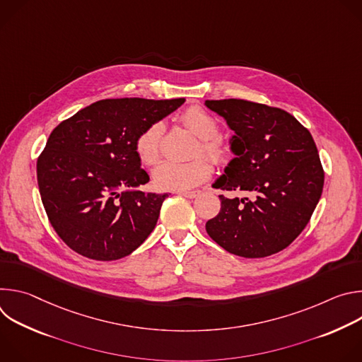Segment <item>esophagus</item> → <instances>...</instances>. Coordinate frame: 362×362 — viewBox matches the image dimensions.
<instances>
[{
	"instance_id": "obj_1",
	"label": "esophagus",
	"mask_w": 362,
	"mask_h": 362,
	"mask_svg": "<svg viewBox=\"0 0 362 362\" xmlns=\"http://www.w3.org/2000/svg\"><path fill=\"white\" fill-rule=\"evenodd\" d=\"M179 194L185 196L187 199H193V197H196L199 194V192L197 190H193V192H179Z\"/></svg>"
}]
</instances>
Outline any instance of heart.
Listing matches in <instances>:
<instances>
[{
  "label": "heart",
  "mask_w": 362,
  "mask_h": 362,
  "mask_svg": "<svg viewBox=\"0 0 362 362\" xmlns=\"http://www.w3.org/2000/svg\"><path fill=\"white\" fill-rule=\"evenodd\" d=\"M180 122L187 130L199 137L196 154H202L212 163H222L228 158L229 148L225 140L218 134L219 122L209 112L197 106H190L180 115ZM162 134L163 126L160 123H153L137 136L134 151L143 165L151 166L158 163L160 158ZM209 175L211 166L204 159H196L186 163L163 162L153 172V180L162 190L185 192L204 182Z\"/></svg>",
  "instance_id": "obj_1"
}]
</instances>
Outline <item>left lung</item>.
Returning <instances> with one entry per match:
<instances>
[{
    "instance_id": "obj_1",
    "label": "left lung",
    "mask_w": 362,
    "mask_h": 362,
    "mask_svg": "<svg viewBox=\"0 0 362 362\" xmlns=\"http://www.w3.org/2000/svg\"><path fill=\"white\" fill-rule=\"evenodd\" d=\"M235 132V156L214 187L253 193L219 194L221 211L206 232L225 250L265 257L289 246L311 219L324 187L317 144L288 112L240 98L206 100Z\"/></svg>"
}]
</instances>
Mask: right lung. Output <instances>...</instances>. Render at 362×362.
<instances>
[{"label":"right lung","instance_id":"obj_1","mask_svg":"<svg viewBox=\"0 0 362 362\" xmlns=\"http://www.w3.org/2000/svg\"><path fill=\"white\" fill-rule=\"evenodd\" d=\"M183 103L106 98L51 132L37 160V182L48 221L70 249L116 261L147 239L168 194L124 190L148 182L134 141Z\"/></svg>","mask_w":362,"mask_h":362}]
</instances>
